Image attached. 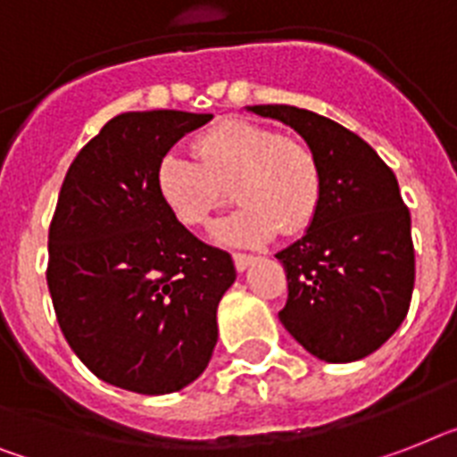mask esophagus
<instances>
[{"instance_id":"obj_1","label":"esophagus","mask_w":457,"mask_h":457,"mask_svg":"<svg viewBox=\"0 0 457 457\" xmlns=\"http://www.w3.org/2000/svg\"><path fill=\"white\" fill-rule=\"evenodd\" d=\"M252 262H254V256H252V254H233V263H236L237 273L247 270V266H250Z\"/></svg>"}]
</instances>
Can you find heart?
Here are the masks:
<instances>
[{"label":"heart","mask_w":457,"mask_h":457,"mask_svg":"<svg viewBox=\"0 0 457 457\" xmlns=\"http://www.w3.org/2000/svg\"><path fill=\"white\" fill-rule=\"evenodd\" d=\"M198 158L170 152L156 170V187L175 220L210 228L231 188L243 207L217 228L226 245L254 247L275 233H301L322 201L318 158L296 137L254 120L228 119L195 139Z\"/></svg>","instance_id":"obj_1"}]
</instances>
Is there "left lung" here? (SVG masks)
<instances>
[{
  "mask_svg": "<svg viewBox=\"0 0 457 457\" xmlns=\"http://www.w3.org/2000/svg\"><path fill=\"white\" fill-rule=\"evenodd\" d=\"M294 128L318 158L322 201L301 240L278 252L287 273L285 329L318 360L371 355L409 312L416 254L397 177L337 120L289 104L247 107Z\"/></svg>",
  "mask_w": 457,
  "mask_h": 457,
  "instance_id": "obj_1",
  "label": "left lung"
}]
</instances>
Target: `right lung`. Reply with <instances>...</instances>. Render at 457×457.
I'll list each match as a JSON object with an SVG mask.
<instances>
[{
  "label": "right lung",
  "mask_w": 457,
  "mask_h": 457,
  "mask_svg": "<svg viewBox=\"0 0 457 457\" xmlns=\"http://www.w3.org/2000/svg\"><path fill=\"white\" fill-rule=\"evenodd\" d=\"M212 114L126 112L77 154L48 231V292L70 348L97 378L139 395L194 383L217 345L228 252L161 201V158Z\"/></svg>",
  "instance_id": "right-lung-1"
}]
</instances>
